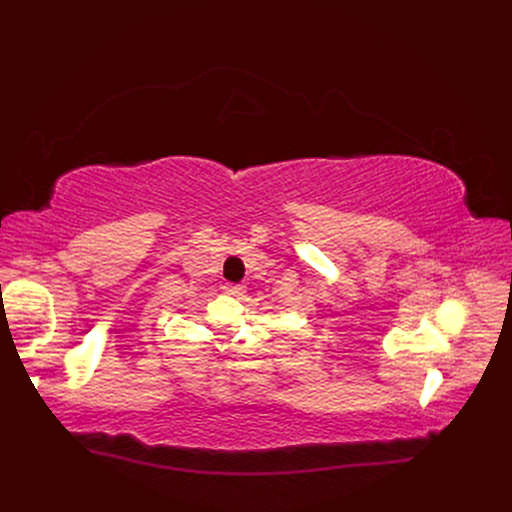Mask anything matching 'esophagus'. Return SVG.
I'll use <instances>...</instances> for the list:
<instances>
[{
  "label": "esophagus",
  "instance_id": "1",
  "mask_svg": "<svg viewBox=\"0 0 512 512\" xmlns=\"http://www.w3.org/2000/svg\"><path fill=\"white\" fill-rule=\"evenodd\" d=\"M228 290H230V292H240V290H242V286H240V284H236V286H228Z\"/></svg>",
  "mask_w": 512,
  "mask_h": 512
}]
</instances>
